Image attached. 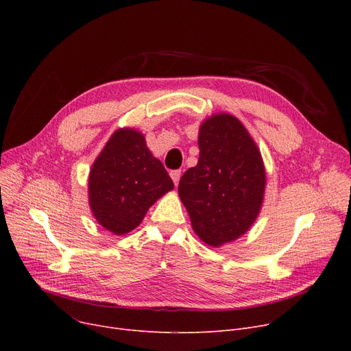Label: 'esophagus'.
<instances>
[{
  "mask_svg": "<svg viewBox=\"0 0 351 351\" xmlns=\"http://www.w3.org/2000/svg\"><path fill=\"white\" fill-rule=\"evenodd\" d=\"M171 178H172V180H173V183H175V186L178 185L179 183V179H180V171H171Z\"/></svg>",
  "mask_w": 351,
  "mask_h": 351,
  "instance_id": "1",
  "label": "esophagus"
}]
</instances>
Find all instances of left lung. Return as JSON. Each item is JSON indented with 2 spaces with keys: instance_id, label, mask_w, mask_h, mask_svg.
I'll return each instance as SVG.
<instances>
[{
  "instance_id": "left-lung-1",
  "label": "left lung",
  "mask_w": 351,
  "mask_h": 351,
  "mask_svg": "<svg viewBox=\"0 0 351 351\" xmlns=\"http://www.w3.org/2000/svg\"><path fill=\"white\" fill-rule=\"evenodd\" d=\"M199 160L179 180L178 192L195 233L209 246L236 241L263 204L262 156L237 118L219 114L199 129Z\"/></svg>"
}]
</instances>
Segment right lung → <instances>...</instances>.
Segmentation results:
<instances>
[{
    "mask_svg": "<svg viewBox=\"0 0 351 351\" xmlns=\"http://www.w3.org/2000/svg\"><path fill=\"white\" fill-rule=\"evenodd\" d=\"M89 205L98 222L115 234L135 229L155 202L173 189L160 160L135 129H119L92 165Z\"/></svg>",
    "mask_w": 351,
    "mask_h": 351,
    "instance_id": "right-lung-1",
    "label": "right lung"
}]
</instances>
